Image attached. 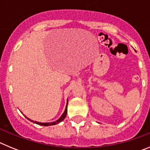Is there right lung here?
I'll use <instances>...</instances> for the list:
<instances>
[{
    "label": "right lung",
    "mask_w": 150,
    "mask_h": 150,
    "mask_svg": "<svg viewBox=\"0 0 150 150\" xmlns=\"http://www.w3.org/2000/svg\"><path fill=\"white\" fill-rule=\"evenodd\" d=\"M67 104H68V102L67 103V106H66V108H65V110H64V113L62 114V116H61L60 119H59L58 120H56L55 122H46V123H42V122H36V121H33V120H29L28 118H27L25 116L26 118H27L28 120H30V121L31 122H34V123H36V124H38V125H44V126H49V125H56L58 124V123L61 122L62 121V120H64V118L66 117V116H67Z\"/></svg>",
    "instance_id": "right-lung-1"
}]
</instances>
